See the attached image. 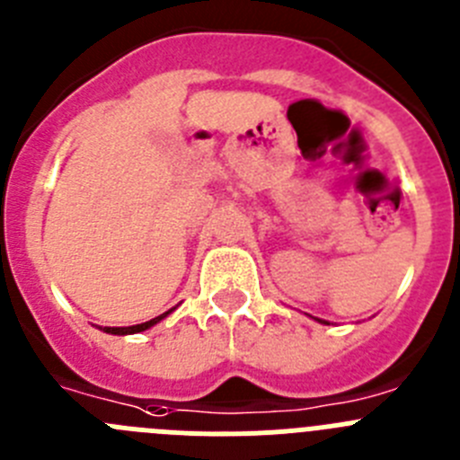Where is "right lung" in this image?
Returning a JSON list of instances; mask_svg holds the SVG:
<instances>
[{
  "mask_svg": "<svg viewBox=\"0 0 460 460\" xmlns=\"http://www.w3.org/2000/svg\"><path fill=\"white\" fill-rule=\"evenodd\" d=\"M167 314H169V312H167ZM167 314H163V316L151 318V321H146V323H139V325H130V328H105V332H110V334H135V332H144V330H148V328H151V325H155V323H158V321H163V318L167 316Z\"/></svg>",
  "mask_w": 460,
  "mask_h": 460,
  "instance_id": "right-lung-1",
  "label": "right lung"
}]
</instances>
